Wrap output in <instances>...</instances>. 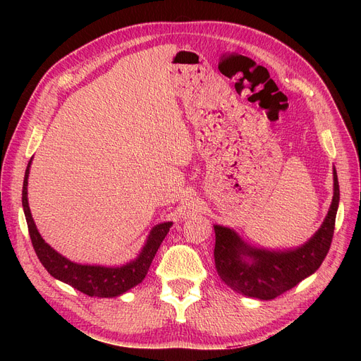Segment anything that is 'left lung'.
Here are the masks:
<instances>
[{"instance_id": "8db88e82", "label": "left lung", "mask_w": 361, "mask_h": 361, "mask_svg": "<svg viewBox=\"0 0 361 361\" xmlns=\"http://www.w3.org/2000/svg\"><path fill=\"white\" fill-rule=\"evenodd\" d=\"M339 184L334 168V197L328 215L314 235L297 249L252 247L228 226L214 225L215 268L234 291L259 300H274L314 274L325 260L334 237Z\"/></svg>"}]
</instances>
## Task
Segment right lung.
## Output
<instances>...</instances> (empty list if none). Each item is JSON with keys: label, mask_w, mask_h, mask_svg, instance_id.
Listing matches in <instances>:
<instances>
[{"label": "right lung", "mask_w": 361, "mask_h": 361, "mask_svg": "<svg viewBox=\"0 0 361 361\" xmlns=\"http://www.w3.org/2000/svg\"><path fill=\"white\" fill-rule=\"evenodd\" d=\"M32 159L27 164L25 181H23V192H22V204L27 222L29 235L32 240V245L36 252L37 259L41 260L44 268L59 281H63L73 288L79 290L80 293L89 297H99V298H111L118 297L127 293L130 288L136 287L140 283L154 260L161 243L168 234L173 222H162L155 225L147 235V240L143 245L139 256L123 267H99V264H80L74 263L55 252L48 243L41 237L37 231L35 221L32 218L29 202H27V178H29V168Z\"/></svg>", "instance_id": "obj_1"}]
</instances>
